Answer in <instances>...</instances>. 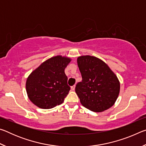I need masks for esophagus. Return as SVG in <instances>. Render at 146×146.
<instances>
[{"instance_id":"34e87169","label":"esophagus","mask_w":146,"mask_h":146,"mask_svg":"<svg viewBox=\"0 0 146 146\" xmlns=\"http://www.w3.org/2000/svg\"><path fill=\"white\" fill-rule=\"evenodd\" d=\"M75 85H74V86H71V90H72V91H74V90H75Z\"/></svg>"}]
</instances>
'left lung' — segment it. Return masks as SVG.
<instances>
[{
    "label": "left lung",
    "mask_w": 146,
    "mask_h": 146,
    "mask_svg": "<svg viewBox=\"0 0 146 146\" xmlns=\"http://www.w3.org/2000/svg\"><path fill=\"white\" fill-rule=\"evenodd\" d=\"M77 64L82 82L75 92L80 103L94 112H102L114 105L120 92L117 75L104 62L93 56H78Z\"/></svg>",
    "instance_id": "1"
}]
</instances>
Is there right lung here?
<instances>
[{
  "mask_svg": "<svg viewBox=\"0 0 146 146\" xmlns=\"http://www.w3.org/2000/svg\"><path fill=\"white\" fill-rule=\"evenodd\" d=\"M71 60L66 56H53L32 71L26 88L28 98L35 105L51 109L64 102L70 90L64 70Z\"/></svg>",
  "mask_w": 146,
  "mask_h": 146,
  "instance_id": "right-lung-1",
  "label": "right lung"
}]
</instances>
